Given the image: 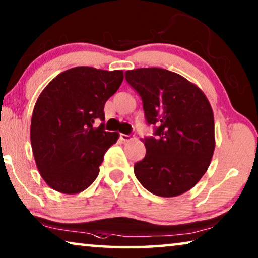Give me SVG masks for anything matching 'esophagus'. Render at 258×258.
Here are the masks:
<instances>
[{
    "mask_svg": "<svg viewBox=\"0 0 258 258\" xmlns=\"http://www.w3.org/2000/svg\"><path fill=\"white\" fill-rule=\"evenodd\" d=\"M119 139H121L123 142H126V141L132 140V137H130V135H125V134H119Z\"/></svg>",
    "mask_w": 258,
    "mask_h": 258,
    "instance_id": "1",
    "label": "esophagus"
}]
</instances>
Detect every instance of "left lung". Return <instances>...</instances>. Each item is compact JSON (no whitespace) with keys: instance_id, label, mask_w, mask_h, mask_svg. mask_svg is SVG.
Here are the masks:
<instances>
[{"instance_id":"obj_1","label":"left lung","mask_w":258,"mask_h":258,"mask_svg":"<svg viewBox=\"0 0 258 258\" xmlns=\"http://www.w3.org/2000/svg\"><path fill=\"white\" fill-rule=\"evenodd\" d=\"M142 100L154 136L144 137L146 156L134 165L148 191L174 197L195 186L209 167L215 149L213 109L203 91L178 74L162 68L125 72Z\"/></svg>"}]
</instances>
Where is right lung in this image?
Returning a JSON list of instances; mask_svg holds the SVG:
<instances>
[{
  "instance_id": "add662e5",
  "label": "right lung",
  "mask_w": 258,
  "mask_h": 258,
  "mask_svg": "<svg viewBox=\"0 0 258 258\" xmlns=\"http://www.w3.org/2000/svg\"><path fill=\"white\" fill-rule=\"evenodd\" d=\"M122 81V70L76 67L56 76L37 98L31 148L42 178L56 191L81 192L96 179L118 134L94 124L104 121L105 102Z\"/></svg>"
}]
</instances>
